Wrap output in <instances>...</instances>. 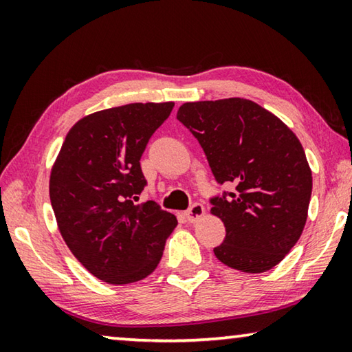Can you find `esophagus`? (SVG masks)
Masks as SVG:
<instances>
[{"label":"esophagus","mask_w":352,"mask_h":352,"mask_svg":"<svg viewBox=\"0 0 352 352\" xmlns=\"http://www.w3.org/2000/svg\"><path fill=\"white\" fill-rule=\"evenodd\" d=\"M184 216H186L188 222L195 223L205 216V208H204V205H200V204H194L186 212H184Z\"/></svg>","instance_id":"esophagus-1"}]
</instances>
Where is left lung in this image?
I'll use <instances>...</instances> for the list:
<instances>
[{"instance_id": "8db88e82", "label": "left lung", "mask_w": 352, "mask_h": 352, "mask_svg": "<svg viewBox=\"0 0 352 352\" xmlns=\"http://www.w3.org/2000/svg\"><path fill=\"white\" fill-rule=\"evenodd\" d=\"M230 197L211 200L225 225L216 258L231 269L262 273L300 239L312 194V170L296 135L278 116L243 98L186 102L177 111Z\"/></svg>"}]
</instances>
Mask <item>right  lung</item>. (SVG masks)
Returning <instances> with one entry per match:
<instances>
[{
	"label": "right lung",
	"instance_id": "obj_1",
	"mask_svg": "<svg viewBox=\"0 0 352 352\" xmlns=\"http://www.w3.org/2000/svg\"><path fill=\"white\" fill-rule=\"evenodd\" d=\"M174 102H135L94 111L69 129L50 177L58 231L100 281L122 285L157 269L177 217L155 201L135 204L146 178L140 160Z\"/></svg>",
	"mask_w": 352,
	"mask_h": 352
}]
</instances>
